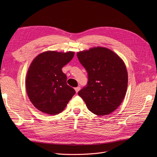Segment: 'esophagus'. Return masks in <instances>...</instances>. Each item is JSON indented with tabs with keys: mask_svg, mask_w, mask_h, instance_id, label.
Returning <instances> with one entry per match:
<instances>
[{
	"mask_svg": "<svg viewBox=\"0 0 157 157\" xmlns=\"http://www.w3.org/2000/svg\"><path fill=\"white\" fill-rule=\"evenodd\" d=\"M74 89H75V90H76V92L78 93V92L79 91V90H80L81 88H80V86H78V87H76Z\"/></svg>",
	"mask_w": 157,
	"mask_h": 157,
	"instance_id": "esophagus-1",
	"label": "esophagus"
}]
</instances>
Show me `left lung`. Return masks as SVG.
Wrapping results in <instances>:
<instances>
[{"label": "left lung", "mask_w": 157, "mask_h": 157, "mask_svg": "<svg viewBox=\"0 0 157 157\" xmlns=\"http://www.w3.org/2000/svg\"><path fill=\"white\" fill-rule=\"evenodd\" d=\"M88 72V83L78 95L89 111L98 116L116 110L124 98L128 85L126 66L111 49L94 47L77 53Z\"/></svg>", "instance_id": "left-lung-1"}]
</instances>
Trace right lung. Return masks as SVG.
Listing matches in <instances>:
<instances>
[{
	"instance_id": "1",
	"label": "right lung",
	"mask_w": 157,
	"mask_h": 157,
	"mask_svg": "<svg viewBox=\"0 0 157 157\" xmlns=\"http://www.w3.org/2000/svg\"><path fill=\"white\" fill-rule=\"evenodd\" d=\"M74 55L73 52L48 51L32 62L27 73V93L40 111L52 115L60 113L76 94L67 84V76L62 71Z\"/></svg>"
}]
</instances>
